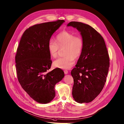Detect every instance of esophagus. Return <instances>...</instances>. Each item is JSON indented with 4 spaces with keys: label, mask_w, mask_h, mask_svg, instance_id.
<instances>
[{
    "label": "esophagus",
    "mask_w": 124,
    "mask_h": 124,
    "mask_svg": "<svg viewBox=\"0 0 124 124\" xmlns=\"http://www.w3.org/2000/svg\"><path fill=\"white\" fill-rule=\"evenodd\" d=\"M64 73L65 74H68V70H64Z\"/></svg>",
    "instance_id": "esophagus-1"
}]
</instances>
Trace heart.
Listing matches in <instances>:
<instances>
[{
    "label": "heart",
    "mask_w": 124,
    "mask_h": 124,
    "mask_svg": "<svg viewBox=\"0 0 124 124\" xmlns=\"http://www.w3.org/2000/svg\"><path fill=\"white\" fill-rule=\"evenodd\" d=\"M55 41L50 40L48 43L49 55L53 58H55L60 48H64L65 56L54 61V65L61 69H70L75 63V58L77 59L82 54L84 46L83 39L81 36L75 35L74 33L64 31L56 35Z\"/></svg>",
    "instance_id": "heart-1"
}]
</instances>
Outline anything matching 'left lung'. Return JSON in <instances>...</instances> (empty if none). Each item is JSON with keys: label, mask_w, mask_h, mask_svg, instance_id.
<instances>
[{"label": "left lung", "mask_w": 124, "mask_h": 124, "mask_svg": "<svg viewBox=\"0 0 124 124\" xmlns=\"http://www.w3.org/2000/svg\"><path fill=\"white\" fill-rule=\"evenodd\" d=\"M67 26L81 32L84 41L82 54L71 71L72 94L78 103H90L102 91L110 67V58L103 38L88 24L71 21Z\"/></svg>", "instance_id": "left-lung-1"}]
</instances>
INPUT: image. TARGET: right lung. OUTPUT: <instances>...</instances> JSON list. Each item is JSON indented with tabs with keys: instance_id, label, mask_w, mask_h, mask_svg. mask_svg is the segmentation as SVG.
<instances>
[{
	"instance_id": "obj_1",
	"label": "right lung",
	"mask_w": 124,
	"mask_h": 124,
	"mask_svg": "<svg viewBox=\"0 0 124 124\" xmlns=\"http://www.w3.org/2000/svg\"><path fill=\"white\" fill-rule=\"evenodd\" d=\"M64 22L59 19L30 27L22 35L17 49L16 66L18 82L29 96L39 103L47 104L53 100L55 85L64 76L59 68L47 72L52 63L48 43Z\"/></svg>"
}]
</instances>
